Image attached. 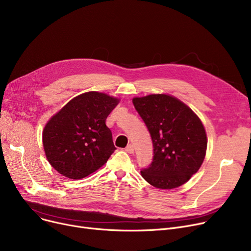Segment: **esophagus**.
<instances>
[{
  "label": "esophagus",
  "mask_w": 251,
  "mask_h": 251,
  "mask_svg": "<svg viewBox=\"0 0 251 251\" xmlns=\"http://www.w3.org/2000/svg\"><path fill=\"white\" fill-rule=\"evenodd\" d=\"M125 151H126L128 153H133V152H134V148H133L132 144H128V146L126 147V149H125Z\"/></svg>",
  "instance_id": "1"
}]
</instances>
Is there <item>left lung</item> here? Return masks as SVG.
<instances>
[{
	"instance_id": "obj_1",
	"label": "left lung",
	"mask_w": 251,
	"mask_h": 251,
	"mask_svg": "<svg viewBox=\"0 0 251 251\" xmlns=\"http://www.w3.org/2000/svg\"><path fill=\"white\" fill-rule=\"evenodd\" d=\"M134 107L148 126L153 160L142 178L160 189L177 188L201 167L207 137L201 119L179 99L168 94L133 98Z\"/></svg>"
}]
</instances>
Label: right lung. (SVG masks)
Masks as SVG:
<instances>
[{"label": "right lung", "mask_w": 251, "mask_h": 251, "mask_svg": "<svg viewBox=\"0 0 251 251\" xmlns=\"http://www.w3.org/2000/svg\"><path fill=\"white\" fill-rule=\"evenodd\" d=\"M119 101L103 92L88 91L50 117L43 130V146L58 173L79 180L107 163L116 148L105 120Z\"/></svg>", "instance_id": "1"}]
</instances>
